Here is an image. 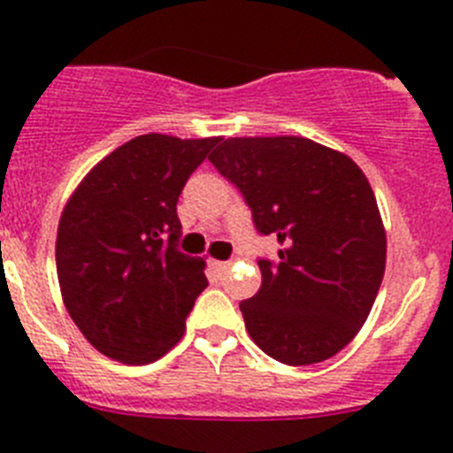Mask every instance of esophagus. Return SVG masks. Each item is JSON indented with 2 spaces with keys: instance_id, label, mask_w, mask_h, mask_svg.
Listing matches in <instances>:
<instances>
[{
  "instance_id": "34e87169",
  "label": "esophagus",
  "mask_w": 453,
  "mask_h": 453,
  "mask_svg": "<svg viewBox=\"0 0 453 453\" xmlns=\"http://www.w3.org/2000/svg\"><path fill=\"white\" fill-rule=\"evenodd\" d=\"M211 267H213L218 274H226V272H229V267H231V263L229 261H213V263H211Z\"/></svg>"
}]
</instances>
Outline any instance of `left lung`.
Listing matches in <instances>:
<instances>
[{
	"instance_id": "1",
	"label": "left lung",
	"mask_w": 453,
	"mask_h": 453,
	"mask_svg": "<svg viewBox=\"0 0 453 453\" xmlns=\"http://www.w3.org/2000/svg\"><path fill=\"white\" fill-rule=\"evenodd\" d=\"M281 242L263 283L240 303L251 340L274 361L313 365L361 331L386 272L374 192L349 156L297 135L226 138L208 156Z\"/></svg>"
}]
</instances>
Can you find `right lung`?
<instances>
[{"label":"right lung","instance_id":"obj_1","mask_svg":"<svg viewBox=\"0 0 453 453\" xmlns=\"http://www.w3.org/2000/svg\"><path fill=\"white\" fill-rule=\"evenodd\" d=\"M219 140L138 135L92 167L67 202L56 235L63 302L108 358L145 365L183 338L208 281L203 258L177 247V202Z\"/></svg>","mask_w":453,"mask_h":453}]
</instances>
